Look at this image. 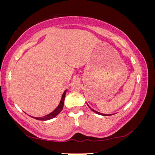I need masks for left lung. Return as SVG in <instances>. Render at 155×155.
I'll return each mask as SVG.
<instances>
[{
	"label": "left lung",
	"instance_id": "8db88e82",
	"mask_svg": "<svg viewBox=\"0 0 155 155\" xmlns=\"http://www.w3.org/2000/svg\"><path fill=\"white\" fill-rule=\"evenodd\" d=\"M88 105V104H87ZM89 106V105H88ZM90 109L91 110H92V111H94V112H95V113H96V114H99V115H101V116H108V115H109V114H101V113H99V112H98V111H94V109H92V108H91V107H90Z\"/></svg>",
	"mask_w": 155,
	"mask_h": 155
}]
</instances>
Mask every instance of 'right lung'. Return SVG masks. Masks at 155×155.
Listing matches in <instances>:
<instances>
[{"mask_svg": "<svg viewBox=\"0 0 155 155\" xmlns=\"http://www.w3.org/2000/svg\"><path fill=\"white\" fill-rule=\"evenodd\" d=\"M65 94H66V90H65L64 92H63V94L62 95V97H61V101H60V103H59V105L58 106V107H57L56 109H55L54 111H52L51 113L48 114V115L44 116V117H39V118L35 117V119L40 120H46L51 119V118L56 117V116L58 115V114L60 113L61 111H62V109L63 108V105H64V99H65Z\"/></svg>", "mask_w": 155, "mask_h": 155, "instance_id": "add662e5", "label": "right lung"}]
</instances>
